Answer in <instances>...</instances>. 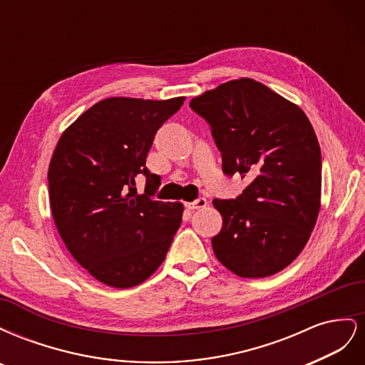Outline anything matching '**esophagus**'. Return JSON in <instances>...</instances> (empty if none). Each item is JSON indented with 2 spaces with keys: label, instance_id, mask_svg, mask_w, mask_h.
I'll return each instance as SVG.
<instances>
[{
  "label": "esophagus",
  "instance_id": "esophagus-1",
  "mask_svg": "<svg viewBox=\"0 0 365 365\" xmlns=\"http://www.w3.org/2000/svg\"><path fill=\"white\" fill-rule=\"evenodd\" d=\"M185 207L189 210H200V208H205L207 207V200L205 197H200L193 202H185Z\"/></svg>",
  "mask_w": 365,
  "mask_h": 365
}]
</instances>
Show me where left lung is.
Returning a JSON list of instances; mask_svg holds the SVG:
<instances>
[{
  "label": "left lung",
  "mask_w": 365,
  "mask_h": 365,
  "mask_svg": "<svg viewBox=\"0 0 365 365\" xmlns=\"http://www.w3.org/2000/svg\"><path fill=\"white\" fill-rule=\"evenodd\" d=\"M212 126L227 175L250 181L236 200H215L222 230L216 259L244 279L284 269L312 235L322 205V152L303 109L248 77L190 101Z\"/></svg>",
  "instance_id": "1"
}]
</instances>
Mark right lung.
Here are the masks:
<instances>
[{"instance_id":"obj_1","label":"right lung","mask_w":365,"mask_h":365,"mask_svg":"<svg viewBox=\"0 0 365 365\" xmlns=\"http://www.w3.org/2000/svg\"><path fill=\"white\" fill-rule=\"evenodd\" d=\"M185 97L145 101L108 97L62 132L48 168L54 224L65 247L93 277L126 289L164 262L184 205L152 200L160 176L146 157L161 125ZM147 176L145 193L135 180Z\"/></svg>"}]
</instances>
